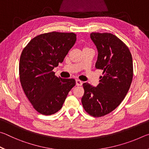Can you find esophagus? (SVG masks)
Listing matches in <instances>:
<instances>
[{
    "instance_id": "1",
    "label": "esophagus",
    "mask_w": 149,
    "mask_h": 149,
    "mask_svg": "<svg viewBox=\"0 0 149 149\" xmlns=\"http://www.w3.org/2000/svg\"><path fill=\"white\" fill-rule=\"evenodd\" d=\"M82 84H83V82L81 81H80L79 79H76V85H77V86H81Z\"/></svg>"
}]
</instances>
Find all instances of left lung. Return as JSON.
<instances>
[{"label": "left lung", "mask_w": 149, "mask_h": 149, "mask_svg": "<svg viewBox=\"0 0 149 149\" xmlns=\"http://www.w3.org/2000/svg\"><path fill=\"white\" fill-rule=\"evenodd\" d=\"M90 37L98 51L95 68L103 70L99 84L84 83L81 102L85 110L100 117L116 109L124 99L133 79V60L128 47L114 35L91 33Z\"/></svg>", "instance_id": "left-lung-1"}]
</instances>
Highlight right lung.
Segmentation results:
<instances>
[{
    "label": "right lung",
    "instance_id": "right-lung-1",
    "mask_svg": "<svg viewBox=\"0 0 149 149\" xmlns=\"http://www.w3.org/2000/svg\"><path fill=\"white\" fill-rule=\"evenodd\" d=\"M75 41L74 33H47L34 37L22 51L20 82L27 99L40 114L52 115L60 110L75 86V79L58 77L52 70L63 62Z\"/></svg>",
    "mask_w": 149,
    "mask_h": 149
}]
</instances>
